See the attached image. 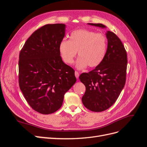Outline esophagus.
I'll return each mask as SVG.
<instances>
[{"instance_id":"1","label":"esophagus","mask_w":147,"mask_h":147,"mask_svg":"<svg viewBox=\"0 0 147 147\" xmlns=\"http://www.w3.org/2000/svg\"><path fill=\"white\" fill-rule=\"evenodd\" d=\"M75 77H76L77 78H78L79 73L77 72V71H75Z\"/></svg>"}]
</instances>
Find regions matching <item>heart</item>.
Wrapping results in <instances>:
<instances>
[{
  "instance_id": "heart-1",
  "label": "heart",
  "mask_w": 147,
  "mask_h": 147,
  "mask_svg": "<svg viewBox=\"0 0 147 147\" xmlns=\"http://www.w3.org/2000/svg\"><path fill=\"white\" fill-rule=\"evenodd\" d=\"M107 48L105 35L88 29L74 30L69 40H63L59 45L61 58L67 64L73 63L77 52L80 56L75 63L78 69L98 66L103 61Z\"/></svg>"
}]
</instances>
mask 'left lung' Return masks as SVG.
<instances>
[{"label": "left lung", "instance_id": "left-lung-1", "mask_svg": "<svg viewBox=\"0 0 147 147\" xmlns=\"http://www.w3.org/2000/svg\"><path fill=\"white\" fill-rule=\"evenodd\" d=\"M102 29V24L88 23ZM108 45L102 63L90 72L83 73L79 79L86 87L82 102L86 108L99 112L110 108L116 102L126 82L127 53L116 34L105 33Z\"/></svg>", "mask_w": 147, "mask_h": 147}]
</instances>
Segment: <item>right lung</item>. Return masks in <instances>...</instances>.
Wrapping results in <instances>:
<instances>
[{
	"label": "right lung",
	"mask_w": 147,
	"mask_h": 147,
	"mask_svg": "<svg viewBox=\"0 0 147 147\" xmlns=\"http://www.w3.org/2000/svg\"><path fill=\"white\" fill-rule=\"evenodd\" d=\"M65 27L64 24L42 26L30 35L20 53V90L40 113L59 110L65 93L77 81L74 70L64 63L59 51Z\"/></svg>",
	"instance_id": "add662e5"
}]
</instances>
